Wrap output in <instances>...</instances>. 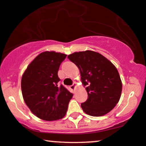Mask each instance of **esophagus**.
Returning a JSON list of instances; mask_svg holds the SVG:
<instances>
[{"mask_svg":"<svg viewBox=\"0 0 146 146\" xmlns=\"http://www.w3.org/2000/svg\"><path fill=\"white\" fill-rule=\"evenodd\" d=\"M76 86V82H74V83H73V84L72 85V86H70V89H71V90H74Z\"/></svg>","mask_w":146,"mask_h":146,"instance_id":"obj_1","label":"esophagus"}]
</instances>
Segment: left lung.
Segmentation results:
<instances>
[{"label":"left lung","mask_w":146,"mask_h":146,"mask_svg":"<svg viewBox=\"0 0 146 146\" xmlns=\"http://www.w3.org/2000/svg\"><path fill=\"white\" fill-rule=\"evenodd\" d=\"M78 68L88 99L81 104L86 113L102 116L118 103L122 83L118 71L109 60L92 50L76 52L68 56Z\"/></svg>","instance_id":"8db88e82"}]
</instances>
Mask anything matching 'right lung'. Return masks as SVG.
Segmentation results:
<instances>
[{
	"label": "right lung",
	"mask_w": 146,
	"mask_h": 146,
	"mask_svg": "<svg viewBox=\"0 0 146 146\" xmlns=\"http://www.w3.org/2000/svg\"><path fill=\"white\" fill-rule=\"evenodd\" d=\"M66 54L45 51L28 66L21 79L23 99L32 113L40 119L54 121L66 113L73 94L58 82V71Z\"/></svg>",
	"instance_id": "1"
}]
</instances>
